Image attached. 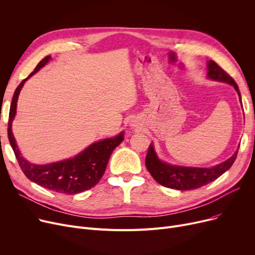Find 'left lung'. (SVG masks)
<instances>
[{"instance_id":"8db88e82","label":"left lung","mask_w":255,"mask_h":255,"mask_svg":"<svg viewBox=\"0 0 255 255\" xmlns=\"http://www.w3.org/2000/svg\"><path fill=\"white\" fill-rule=\"evenodd\" d=\"M207 68V77L209 79L233 86L238 93L241 103H242V97H241L238 85L221 67H219L214 61H208ZM238 150L231 158L215 166L191 167L175 165L162 161L158 157L154 149V144L151 143L149 146L148 154H146L145 157V166L148 168L152 177L160 185L177 190H191L199 188V187L213 182L214 180L218 179L221 175H223L226 170H229L237 158Z\"/></svg>"}]
</instances>
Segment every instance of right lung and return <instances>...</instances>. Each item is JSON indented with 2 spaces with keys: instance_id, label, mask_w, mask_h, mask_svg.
Instances as JSON below:
<instances>
[{
  "instance_id": "obj_1",
  "label": "right lung",
  "mask_w": 255,
  "mask_h": 255,
  "mask_svg": "<svg viewBox=\"0 0 255 255\" xmlns=\"http://www.w3.org/2000/svg\"><path fill=\"white\" fill-rule=\"evenodd\" d=\"M50 60L51 57L47 56L40 61L35 70L16 88L10 106L8 138L18 164L26 178L52 191L65 194H76L91 189L100 181L113 151L124 140V132L119 133L115 137L93 142L74 157L62 160V161L48 164H34L24 159L12 132V122L16 115L18 96L26 79L38 72Z\"/></svg>"
}]
</instances>
